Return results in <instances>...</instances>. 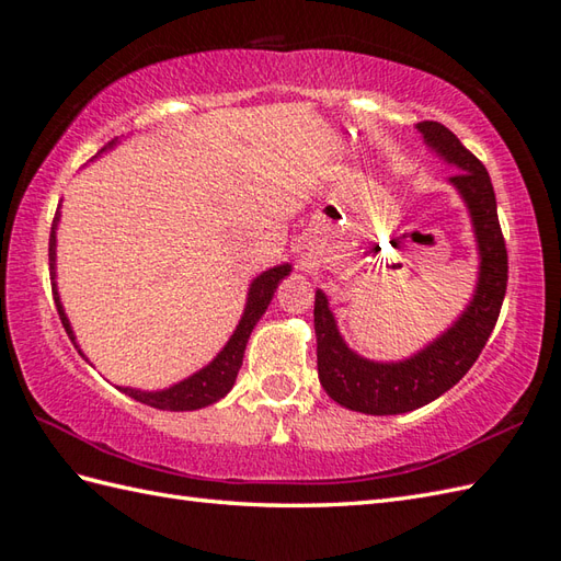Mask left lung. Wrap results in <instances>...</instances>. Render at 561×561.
<instances>
[{
    "instance_id": "obj_1",
    "label": "left lung",
    "mask_w": 561,
    "mask_h": 561,
    "mask_svg": "<svg viewBox=\"0 0 561 561\" xmlns=\"http://www.w3.org/2000/svg\"><path fill=\"white\" fill-rule=\"evenodd\" d=\"M425 141L460 172L451 178L470 208L480 249V278L472 302L454 327L403 363H371L355 355L335 329L327 295L314 297L319 381L335 403L367 415H398L432 403L476 365L500 319L508 280L506 242L488 170L442 122H420Z\"/></svg>"
}]
</instances>
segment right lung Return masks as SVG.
Here are the masks:
<instances>
[{
  "label": "right lung",
  "instance_id": "add662e5",
  "mask_svg": "<svg viewBox=\"0 0 561 561\" xmlns=\"http://www.w3.org/2000/svg\"><path fill=\"white\" fill-rule=\"evenodd\" d=\"M107 146H112V144H107ZM57 218H59V210L55 214V222H57ZM288 273H290V266L283 264V266L264 271L252 283V288H249V297H247L244 314L240 319V327L234 329L228 345L222 347L218 357L208 367L196 371V375L190 379L170 386V389H165V391H156V393H146V391H136V389H122V391L129 393L134 401H141V403L158 408V410H196V408H204V405L220 401V398L232 389L234 379H238L249 333H252V329L256 327L261 314L266 312L276 285L280 283V278L288 276ZM49 276H53V295H55V305H57V314L61 319V327H65V331L69 333L71 343L77 345V341H73V331L69 327V319L65 314V309H61L57 285H55V226H53V230H49Z\"/></svg>",
  "mask_w": 561,
  "mask_h": 561
}]
</instances>
